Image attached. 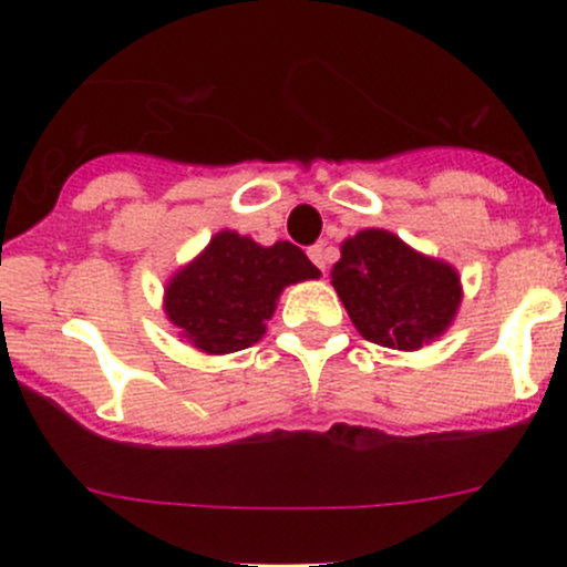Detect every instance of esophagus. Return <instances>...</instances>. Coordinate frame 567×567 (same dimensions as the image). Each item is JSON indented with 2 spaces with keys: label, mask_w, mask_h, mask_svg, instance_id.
I'll use <instances>...</instances> for the list:
<instances>
[{
  "label": "esophagus",
  "mask_w": 567,
  "mask_h": 567,
  "mask_svg": "<svg viewBox=\"0 0 567 567\" xmlns=\"http://www.w3.org/2000/svg\"><path fill=\"white\" fill-rule=\"evenodd\" d=\"M307 255H310V260L316 262L320 271H326V266H329V257H331L329 247H323V244H316V247L307 249Z\"/></svg>",
  "instance_id": "34e87169"
}]
</instances>
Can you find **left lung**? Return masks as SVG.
<instances>
[{
	"label": "left lung",
	"instance_id": "obj_1",
	"mask_svg": "<svg viewBox=\"0 0 567 567\" xmlns=\"http://www.w3.org/2000/svg\"><path fill=\"white\" fill-rule=\"evenodd\" d=\"M331 285L364 340L400 351L442 334L461 305L455 268L409 249L386 230L348 238Z\"/></svg>",
	"mask_w": 567,
	"mask_h": 567
}]
</instances>
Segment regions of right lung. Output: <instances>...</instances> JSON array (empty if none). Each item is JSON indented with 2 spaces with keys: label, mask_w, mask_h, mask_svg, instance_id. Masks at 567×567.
<instances>
[{
  "label": "right lung",
  "mask_w": 567,
  "mask_h": 567,
  "mask_svg": "<svg viewBox=\"0 0 567 567\" xmlns=\"http://www.w3.org/2000/svg\"><path fill=\"white\" fill-rule=\"evenodd\" d=\"M316 277L310 257L290 241L260 247L225 230L167 285V316L199 351H241L262 337L285 285Z\"/></svg>",
  "instance_id": "right-lung-1"
}]
</instances>
